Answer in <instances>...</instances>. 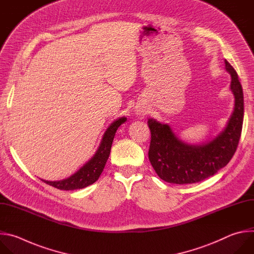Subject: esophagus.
Here are the masks:
<instances>
[{
  "label": "esophagus",
  "mask_w": 254,
  "mask_h": 254,
  "mask_svg": "<svg viewBox=\"0 0 254 254\" xmlns=\"http://www.w3.org/2000/svg\"><path fill=\"white\" fill-rule=\"evenodd\" d=\"M134 112H135V115L138 116L140 119L144 118V117L146 116V113H147L144 108H139V107H138V108H135Z\"/></svg>",
  "instance_id": "1"
}]
</instances>
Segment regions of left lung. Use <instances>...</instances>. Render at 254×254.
Instances as JSON below:
<instances>
[{
  "instance_id": "1",
  "label": "left lung",
  "mask_w": 254,
  "mask_h": 254,
  "mask_svg": "<svg viewBox=\"0 0 254 254\" xmlns=\"http://www.w3.org/2000/svg\"><path fill=\"white\" fill-rule=\"evenodd\" d=\"M224 64L231 77L234 104L226 125L214 138L189 144L179 139L168 124L148 119L151 131L149 160L162 180L173 184L202 181L225 167L234 155L242 130L243 91L236 71L226 60Z\"/></svg>"
}]
</instances>
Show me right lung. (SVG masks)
<instances>
[{"instance_id": "1", "label": "right lung", "mask_w": 254, "mask_h": 254, "mask_svg": "<svg viewBox=\"0 0 254 254\" xmlns=\"http://www.w3.org/2000/svg\"><path fill=\"white\" fill-rule=\"evenodd\" d=\"M127 121L126 117H120L113 121L103 134L102 139L95 152V154L74 174L66 179L58 181H48L41 179L46 184H49L60 190H75L85 188L98 180L102 173L105 164L109 158L112 142L118 128Z\"/></svg>"}]
</instances>
